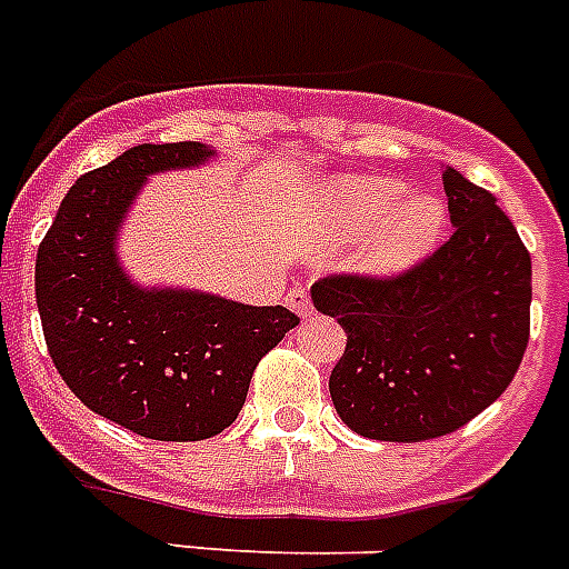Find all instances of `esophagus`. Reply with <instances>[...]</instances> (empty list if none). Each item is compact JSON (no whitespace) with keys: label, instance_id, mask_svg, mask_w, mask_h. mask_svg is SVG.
I'll list each match as a JSON object with an SVG mask.
<instances>
[{"label":"esophagus","instance_id":"1","mask_svg":"<svg viewBox=\"0 0 569 569\" xmlns=\"http://www.w3.org/2000/svg\"><path fill=\"white\" fill-rule=\"evenodd\" d=\"M286 307L292 309L295 315H300V318H309V315H312V300H309L307 289H300V286H295V289L286 292Z\"/></svg>","mask_w":569,"mask_h":569}]
</instances>
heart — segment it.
Returning a JSON list of instances; mask_svg holds the SVG:
<instances>
[{
  "instance_id": "obj_1",
  "label": "heart",
  "mask_w": 569,
  "mask_h": 569,
  "mask_svg": "<svg viewBox=\"0 0 569 569\" xmlns=\"http://www.w3.org/2000/svg\"><path fill=\"white\" fill-rule=\"evenodd\" d=\"M405 196L393 176H343L309 193L303 213L323 248L356 242L347 269L358 280H396L439 246L448 208L437 193Z\"/></svg>"
}]
</instances>
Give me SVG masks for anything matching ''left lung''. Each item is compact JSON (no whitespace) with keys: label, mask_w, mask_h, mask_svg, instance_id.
<instances>
[{"label":"left lung","mask_w":569,"mask_h":569,"mask_svg":"<svg viewBox=\"0 0 569 569\" xmlns=\"http://www.w3.org/2000/svg\"><path fill=\"white\" fill-rule=\"evenodd\" d=\"M455 233L396 280L327 277L318 312L347 332L329 393L347 428L381 442L442 437L489 408L529 341L532 260L489 190L442 167Z\"/></svg>","instance_id":"1"}]
</instances>
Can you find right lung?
I'll list each match as a JSON object with an SVG mask.
<instances>
[{
	"instance_id": "right-lung-1",
	"label": "right lung",
	"mask_w": 569,
	"mask_h": 569,
	"mask_svg": "<svg viewBox=\"0 0 569 569\" xmlns=\"http://www.w3.org/2000/svg\"><path fill=\"white\" fill-rule=\"evenodd\" d=\"M213 159L199 141L132 147L74 181L37 251V309L57 373L86 408L147 439L226 431L260 358L298 327L286 307L138 283L123 269L121 228L147 181Z\"/></svg>"
}]
</instances>
